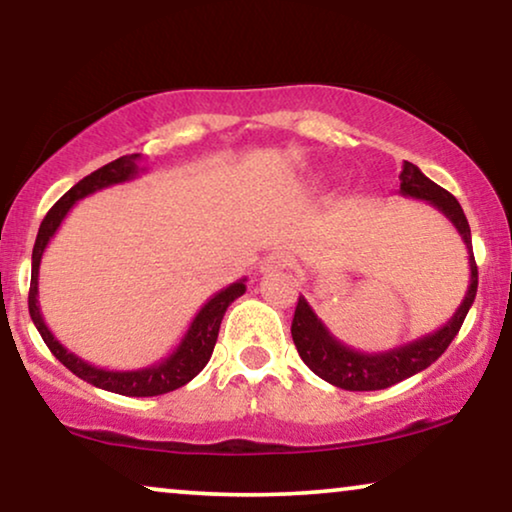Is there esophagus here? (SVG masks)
Wrapping results in <instances>:
<instances>
[{
    "mask_svg": "<svg viewBox=\"0 0 512 512\" xmlns=\"http://www.w3.org/2000/svg\"><path fill=\"white\" fill-rule=\"evenodd\" d=\"M290 267V257L285 252H271V255L264 257L260 262V271L262 274H274V271L288 269Z\"/></svg>",
    "mask_w": 512,
    "mask_h": 512,
    "instance_id": "34e87169",
    "label": "esophagus"
}]
</instances>
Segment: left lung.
<instances>
[{
    "instance_id": "1",
    "label": "left lung",
    "mask_w": 512,
    "mask_h": 512,
    "mask_svg": "<svg viewBox=\"0 0 512 512\" xmlns=\"http://www.w3.org/2000/svg\"><path fill=\"white\" fill-rule=\"evenodd\" d=\"M400 194L431 203L459 231V236L463 238L468 250V290L463 302L459 304V309L454 311V316L445 325L438 327L431 335H424L410 344H403L398 349L384 353H363L339 342L327 330L323 320L316 316L311 304L304 297H299L295 318H292V342L297 346L299 358L309 365L313 374H318L327 384L344 388V391H381V388L398 384V381L412 377V374L433 365L447 351V346L452 344L456 332L461 330L463 318H466L468 309L473 306L475 292H478V264H475L473 257V241H470L468 220L463 215L459 201L447 189H442L433 180H428L410 161H405L403 170H400Z\"/></svg>"
}]
</instances>
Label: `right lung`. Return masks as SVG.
Listing matches in <instances>:
<instances>
[{"label": "right lung", "instance_id": "right-lung-1", "mask_svg": "<svg viewBox=\"0 0 512 512\" xmlns=\"http://www.w3.org/2000/svg\"><path fill=\"white\" fill-rule=\"evenodd\" d=\"M142 161L140 154H126L121 159L107 163L95 170V173L86 175L84 180H79L70 192L60 196V201L46 213L42 227H39L37 241H34L32 250V278H30V297H27V306H30L32 323L37 325L39 335H42L44 344L49 346L53 356L63 363L72 374H77L79 379L88 381V384L102 388V391H112L119 395H131V398H149V395H161L175 388L185 386L199 374L203 367L208 365L210 356H213L217 332H220V323L224 318V311L229 309V304L238 299L245 292V278L241 281L227 285V288L215 292L206 304L201 306L196 313L192 325L185 332V337L180 339V344L175 346V351L161 360V363L140 367V370H102L95 367L79 356H74L72 351H67L63 344L53 337L49 325L44 323L42 311H39V264H42V255L46 245L51 243V238L56 236V231L63 220L70 213L72 206L81 199H86L88 194L100 192V189L121 185V182L133 180L142 170L138 163Z\"/></svg>", "mask_w": 512, "mask_h": 512}]
</instances>
